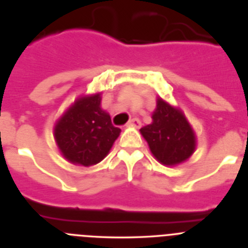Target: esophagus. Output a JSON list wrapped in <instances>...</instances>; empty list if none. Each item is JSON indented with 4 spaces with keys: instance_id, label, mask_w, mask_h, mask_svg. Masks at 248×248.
Masks as SVG:
<instances>
[{
    "instance_id": "obj_1",
    "label": "esophagus",
    "mask_w": 248,
    "mask_h": 248,
    "mask_svg": "<svg viewBox=\"0 0 248 248\" xmlns=\"http://www.w3.org/2000/svg\"><path fill=\"white\" fill-rule=\"evenodd\" d=\"M127 126H133V127H140L141 122L138 118H132L127 122Z\"/></svg>"
}]
</instances>
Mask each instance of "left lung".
Wrapping results in <instances>:
<instances>
[{
  "label": "left lung",
  "instance_id": "obj_1",
  "mask_svg": "<svg viewBox=\"0 0 248 248\" xmlns=\"http://www.w3.org/2000/svg\"><path fill=\"white\" fill-rule=\"evenodd\" d=\"M152 119L140 133L154 158L165 166L186 161L196 148V137L183 112L158 97Z\"/></svg>",
  "mask_w": 248,
  "mask_h": 248
}]
</instances>
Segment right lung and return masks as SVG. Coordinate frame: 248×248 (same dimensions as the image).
<instances>
[{"label": "right lung", "mask_w": 248, "mask_h": 248, "mask_svg": "<svg viewBox=\"0 0 248 248\" xmlns=\"http://www.w3.org/2000/svg\"><path fill=\"white\" fill-rule=\"evenodd\" d=\"M101 94L78 98L54 126V139L63 158L74 165L102 161L118 138L121 129L102 110Z\"/></svg>", "instance_id": "right-lung-1"}]
</instances>
